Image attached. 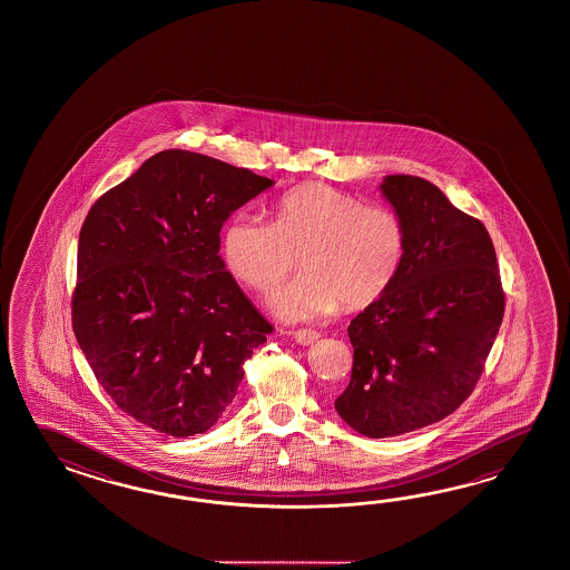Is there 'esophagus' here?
<instances>
[{"label":"esophagus","mask_w":570,"mask_h":570,"mask_svg":"<svg viewBox=\"0 0 570 570\" xmlns=\"http://www.w3.org/2000/svg\"><path fill=\"white\" fill-rule=\"evenodd\" d=\"M291 336L295 338L297 344L309 346V344H314L315 340L320 338V332H315V330H297V332H291Z\"/></svg>","instance_id":"34e87169"}]
</instances>
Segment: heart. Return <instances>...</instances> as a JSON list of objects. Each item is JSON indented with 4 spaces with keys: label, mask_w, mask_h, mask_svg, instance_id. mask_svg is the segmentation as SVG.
Instances as JSON below:
<instances>
[{
    "label": "heart",
    "mask_w": 570,
    "mask_h": 570,
    "mask_svg": "<svg viewBox=\"0 0 570 570\" xmlns=\"http://www.w3.org/2000/svg\"><path fill=\"white\" fill-rule=\"evenodd\" d=\"M405 255V228L385 206L324 183L291 189L275 206V222L236 214L224 232L228 267L248 287L267 293L302 265V277L273 295V312L289 320L334 314L379 299Z\"/></svg>",
    "instance_id": "obj_1"
}]
</instances>
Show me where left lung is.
Returning <instances> with one entry per match:
<instances>
[{"label": "left lung", "instance_id": "left-lung-1", "mask_svg": "<svg viewBox=\"0 0 570 570\" xmlns=\"http://www.w3.org/2000/svg\"><path fill=\"white\" fill-rule=\"evenodd\" d=\"M381 194L405 228L389 289L348 326L351 383L334 401L368 438L436 424L473 393L505 312L497 256L483 224L434 183L387 175Z\"/></svg>", "mask_w": 570, "mask_h": 570}]
</instances>
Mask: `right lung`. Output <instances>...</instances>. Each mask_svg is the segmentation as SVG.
<instances>
[{
	"label": "right lung",
	"mask_w": 570,
	"mask_h": 570,
	"mask_svg": "<svg viewBox=\"0 0 570 570\" xmlns=\"http://www.w3.org/2000/svg\"><path fill=\"white\" fill-rule=\"evenodd\" d=\"M273 179L163 150L101 195L79 234L73 332L121 412L169 436L204 434L273 332L219 253L232 212Z\"/></svg>",
	"instance_id": "add662e5"
}]
</instances>
